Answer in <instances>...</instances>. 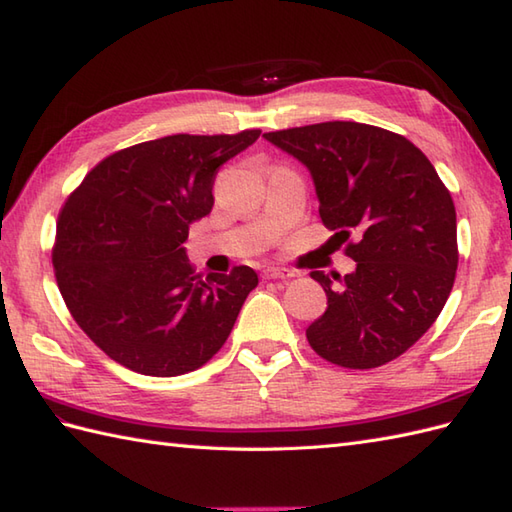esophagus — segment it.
Segmentation results:
<instances>
[{
	"label": "esophagus",
	"mask_w": 512,
	"mask_h": 512,
	"mask_svg": "<svg viewBox=\"0 0 512 512\" xmlns=\"http://www.w3.org/2000/svg\"><path fill=\"white\" fill-rule=\"evenodd\" d=\"M262 275H264V279H290V277H295V273H292V270L279 268V266H266L262 270Z\"/></svg>",
	"instance_id": "esophagus-1"
}]
</instances>
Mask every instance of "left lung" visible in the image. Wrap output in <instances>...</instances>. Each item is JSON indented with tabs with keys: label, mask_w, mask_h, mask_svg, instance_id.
Masks as SVG:
<instances>
[{
	"label": "left lung",
	"mask_w": 512,
	"mask_h": 512,
	"mask_svg": "<svg viewBox=\"0 0 512 512\" xmlns=\"http://www.w3.org/2000/svg\"><path fill=\"white\" fill-rule=\"evenodd\" d=\"M314 180L323 224L359 233L345 255L356 268L332 279L312 270L328 310L308 325L312 350L350 369L405 354L438 319L458 270V224L449 189L405 136L374 125L330 121L264 134Z\"/></svg>",
	"instance_id": "left-lung-1"
}]
</instances>
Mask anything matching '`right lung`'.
<instances>
[{"mask_svg":"<svg viewBox=\"0 0 512 512\" xmlns=\"http://www.w3.org/2000/svg\"><path fill=\"white\" fill-rule=\"evenodd\" d=\"M176 134L116 151L59 213L54 277L79 328L145 376H180L226 343L257 273L195 275L184 242L213 209L215 173L259 138Z\"/></svg>","mask_w":512,"mask_h":512,"instance_id":"right-lung-1","label":"right lung"}]
</instances>
